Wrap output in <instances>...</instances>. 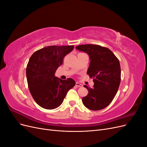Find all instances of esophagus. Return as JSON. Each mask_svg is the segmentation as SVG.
<instances>
[{
	"instance_id": "34e87169",
	"label": "esophagus",
	"mask_w": 147,
	"mask_h": 147,
	"mask_svg": "<svg viewBox=\"0 0 147 147\" xmlns=\"http://www.w3.org/2000/svg\"><path fill=\"white\" fill-rule=\"evenodd\" d=\"M75 85H76V86H78V87H82V86H83L82 84L80 83H78V82H77L76 83H75Z\"/></svg>"
}]
</instances>
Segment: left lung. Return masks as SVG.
<instances>
[{
	"instance_id": "obj_1",
	"label": "left lung",
	"mask_w": 147,
	"mask_h": 147,
	"mask_svg": "<svg viewBox=\"0 0 147 147\" xmlns=\"http://www.w3.org/2000/svg\"><path fill=\"white\" fill-rule=\"evenodd\" d=\"M76 49L90 56L87 74L94 83L92 88L84 85L88 94L83 97V104L91 110L103 109L112 102L118 90L121 81L119 60L109 48L99 45H80Z\"/></svg>"
}]
</instances>
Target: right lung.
Segmentation results:
<instances>
[{
    "mask_svg": "<svg viewBox=\"0 0 147 147\" xmlns=\"http://www.w3.org/2000/svg\"><path fill=\"white\" fill-rule=\"evenodd\" d=\"M74 46H48L34 52L26 67L28 88L33 99L41 107L51 110L63 103L68 91L75 85L72 78L55 77L65 55Z\"/></svg>",
    "mask_w": 147,
    "mask_h": 147,
    "instance_id": "obj_1",
    "label": "right lung"
}]
</instances>
